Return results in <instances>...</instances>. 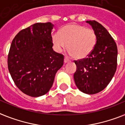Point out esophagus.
Instances as JSON below:
<instances>
[{
	"label": "esophagus",
	"instance_id": "obj_1",
	"mask_svg": "<svg viewBox=\"0 0 125 125\" xmlns=\"http://www.w3.org/2000/svg\"><path fill=\"white\" fill-rule=\"evenodd\" d=\"M69 61H70L69 59H68V58L66 57L64 58V63H67V62H68Z\"/></svg>",
	"mask_w": 125,
	"mask_h": 125
}]
</instances>
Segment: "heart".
Masks as SVG:
<instances>
[{
	"label": "heart",
	"mask_w": 125,
	"mask_h": 125,
	"mask_svg": "<svg viewBox=\"0 0 125 125\" xmlns=\"http://www.w3.org/2000/svg\"><path fill=\"white\" fill-rule=\"evenodd\" d=\"M96 34L83 25L70 24L52 36L54 48L61 52L67 47L68 53L75 59H82L91 54L96 43Z\"/></svg>",
	"instance_id": "1"
}]
</instances>
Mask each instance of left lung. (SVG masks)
<instances>
[{
	"label": "left lung",
	"mask_w": 125,
	"mask_h": 125,
	"mask_svg": "<svg viewBox=\"0 0 125 125\" xmlns=\"http://www.w3.org/2000/svg\"><path fill=\"white\" fill-rule=\"evenodd\" d=\"M96 34V43L86 59L75 61L73 79L78 89L88 94L102 91L114 77L117 68V47L108 31L97 21H86Z\"/></svg>",
	"instance_id": "8db88e82"
}]
</instances>
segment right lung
<instances>
[{
  "mask_svg": "<svg viewBox=\"0 0 125 125\" xmlns=\"http://www.w3.org/2000/svg\"><path fill=\"white\" fill-rule=\"evenodd\" d=\"M52 23H36L18 32L8 57L10 73L17 87L29 96L38 97L52 88L64 56L52 48Z\"/></svg>",
  "mask_w": 125,
  "mask_h": 125,
  "instance_id": "obj_1",
  "label": "right lung"
}]
</instances>
